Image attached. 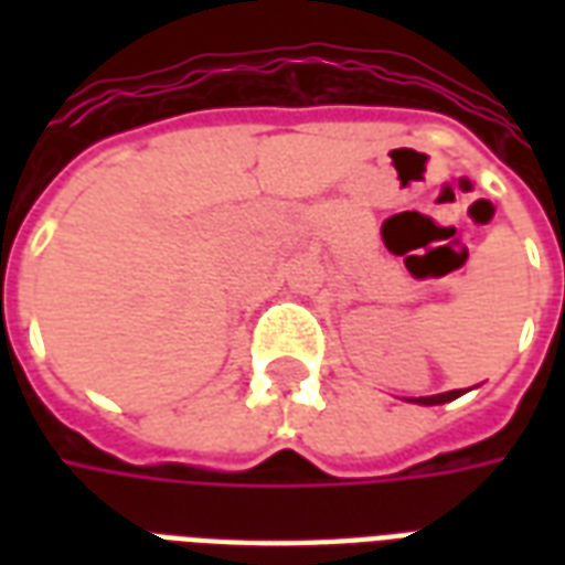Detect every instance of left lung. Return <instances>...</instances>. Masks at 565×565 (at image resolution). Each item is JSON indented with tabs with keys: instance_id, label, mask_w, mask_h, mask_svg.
I'll return each mask as SVG.
<instances>
[{
	"instance_id": "obj_1",
	"label": "left lung",
	"mask_w": 565,
	"mask_h": 565,
	"mask_svg": "<svg viewBox=\"0 0 565 565\" xmlns=\"http://www.w3.org/2000/svg\"><path fill=\"white\" fill-rule=\"evenodd\" d=\"M462 391H448V393H436V396H420L415 399L417 405H441V403H450V399H457Z\"/></svg>"
}]
</instances>
